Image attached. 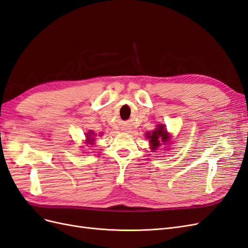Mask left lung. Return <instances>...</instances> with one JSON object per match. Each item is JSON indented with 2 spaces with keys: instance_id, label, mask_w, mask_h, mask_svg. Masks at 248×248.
Returning <instances> with one entry per match:
<instances>
[{
  "instance_id": "1",
  "label": "left lung",
  "mask_w": 248,
  "mask_h": 248,
  "mask_svg": "<svg viewBox=\"0 0 248 248\" xmlns=\"http://www.w3.org/2000/svg\"><path fill=\"white\" fill-rule=\"evenodd\" d=\"M145 137L149 139L150 148L153 150V153L162 145V143L166 144L170 140V136L168 134L166 126L164 124H157L156 129L153 132H147Z\"/></svg>"
}]
</instances>
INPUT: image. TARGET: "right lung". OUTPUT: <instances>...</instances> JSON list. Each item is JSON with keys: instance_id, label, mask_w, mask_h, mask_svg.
I'll list each match as a JSON object with an SVG mask.
<instances>
[{"instance_id": "1", "label": "right lung", "mask_w": 248, "mask_h": 248, "mask_svg": "<svg viewBox=\"0 0 248 248\" xmlns=\"http://www.w3.org/2000/svg\"><path fill=\"white\" fill-rule=\"evenodd\" d=\"M94 137H97V134H94V132L90 131L89 133H87L86 134V140H85L86 144L87 145H93V142L95 141Z\"/></svg>"}]
</instances>
